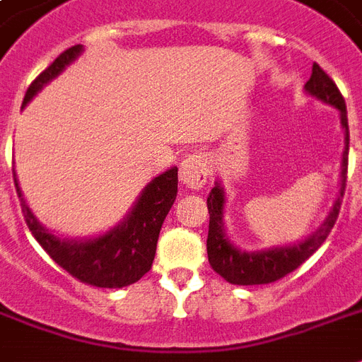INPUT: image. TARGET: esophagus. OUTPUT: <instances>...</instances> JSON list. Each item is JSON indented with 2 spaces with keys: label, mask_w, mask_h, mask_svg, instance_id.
Returning a JSON list of instances; mask_svg holds the SVG:
<instances>
[{
  "label": "esophagus",
  "mask_w": 362,
  "mask_h": 362,
  "mask_svg": "<svg viewBox=\"0 0 362 362\" xmlns=\"http://www.w3.org/2000/svg\"><path fill=\"white\" fill-rule=\"evenodd\" d=\"M178 178L189 189H201L206 184V178H209V167H206V159H204L203 153L187 156L182 161Z\"/></svg>",
  "instance_id": "1"
}]
</instances>
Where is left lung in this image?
Here are the masks:
<instances>
[{
  "instance_id": "obj_1",
  "label": "left lung",
  "mask_w": 362,
  "mask_h": 362,
  "mask_svg": "<svg viewBox=\"0 0 362 362\" xmlns=\"http://www.w3.org/2000/svg\"><path fill=\"white\" fill-rule=\"evenodd\" d=\"M304 92L310 98H315L321 103L329 105L338 110L340 115V125L344 129V153H342V170H340V189L338 197L329 210V214L312 235L304 237L303 240L286 244V246H272L267 250H255L247 252L240 250L233 244L223 226V214H226V187L221 186L220 180H216L206 206H209L210 223L209 238H206V252L212 269L226 278L229 284L235 286H257V284H270L284 278L286 274L298 269L306 259L315 253V250L327 240L329 233L334 227V221L340 212L344 192H346V175H348V152H349V129H348V110L342 93L338 92L337 84L329 78L325 71L320 65L314 64L312 76L304 84Z\"/></svg>"
}]
</instances>
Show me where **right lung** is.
I'll return each instance as SVG.
<instances>
[{
  "instance_id": "right-lung-1",
  "label": "right lung",
  "mask_w": 362,
  "mask_h": 362,
  "mask_svg": "<svg viewBox=\"0 0 362 362\" xmlns=\"http://www.w3.org/2000/svg\"><path fill=\"white\" fill-rule=\"evenodd\" d=\"M82 45L67 48L62 52L35 81L31 82L22 101V109L47 86L59 76L81 54ZM14 176V186L20 197L25 223L31 235L45 247V252L56 263L88 286L118 289L135 284L146 274L156 257L159 231L178 193V169L170 167L148 182L129 212L109 231L84 238H67L54 235L37 220V216L25 203L22 189Z\"/></svg>"
}]
</instances>
